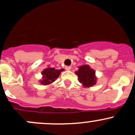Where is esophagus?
Returning <instances> with one entry per match:
<instances>
[{"label": "esophagus", "mask_w": 135, "mask_h": 135, "mask_svg": "<svg viewBox=\"0 0 135 135\" xmlns=\"http://www.w3.org/2000/svg\"><path fill=\"white\" fill-rule=\"evenodd\" d=\"M65 69H66L67 71H69L71 69V67H70V66H66V67H65Z\"/></svg>", "instance_id": "1"}]
</instances>
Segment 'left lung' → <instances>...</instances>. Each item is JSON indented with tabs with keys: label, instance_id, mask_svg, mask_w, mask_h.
I'll return each mask as SVG.
<instances>
[{
	"label": "left lung",
	"instance_id": "1",
	"mask_svg": "<svg viewBox=\"0 0 135 135\" xmlns=\"http://www.w3.org/2000/svg\"><path fill=\"white\" fill-rule=\"evenodd\" d=\"M75 73L78 76L79 81L84 87H90L97 83L95 71L90 68L89 65L79 66Z\"/></svg>",
	"mask_w": 135,
	"mask_h": 135
}]
</instances>
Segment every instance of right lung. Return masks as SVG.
<instances>
[{
  "mask_svg": "<svg viewBox=\"0 0 135 135\" xmlns=\"http://www.w3.org/2000/svg\"><path fill=\"white\" fill-rule=\"evenodd\" d=\"M62 71H64V69H55L54 68H46L41 73L42 75V79L40 81V83L43 85H50L55 81Z\"/></svg>",
  "mask_w": 135,
  "mask_h": 135,
  "instance_id": "1",
  "label": "right lung"
}]
</instances>
